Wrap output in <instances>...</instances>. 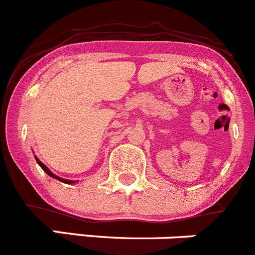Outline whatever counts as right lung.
Returning a JSON list of instances; mask_svg holds the SVG:
<instances>
[{"label": "right lung", "mask_w": 255, "mask_h": 255, "mask_svg": "<svg viewBox=\"0 0 255 255\" xmlns=\"http://www.w3.org/2000/svg\"><path fill=\"white\" fill-rule=\"evenodd\" d=\"M35 159H36V161H37V164H38V165H40L41 168H42V170L45 171V173L47 174V175H50L51 178H53V179H57V180L62 181V183H65V184H76V183H77V180H67V179H62V178H60V176L55 175V174H53L52 171H51L50 169H48L47 166H46L45 164H43L42 161H40V159H38V157L36 156V155H35Z\"/></svg>", "instance_id": "right-lung-1"}]
</instances>
